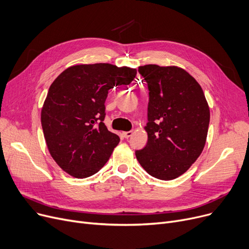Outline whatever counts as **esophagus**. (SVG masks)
<instances>
[{"label":"esophagus","instance_id":"1","mask_svg":"<svg viewBox=\"0 0 249 249\" xmlns=\"http://www.w3.org/2000/svg\"><path fill=\"white\" fill-rule=\"evenodd\" d=\"M122 135H123V137H125V138H129L130 136L132 135V131H125V132H122Z\"/></svg>","mask_w":249,"mask_h":249}]
</instances>
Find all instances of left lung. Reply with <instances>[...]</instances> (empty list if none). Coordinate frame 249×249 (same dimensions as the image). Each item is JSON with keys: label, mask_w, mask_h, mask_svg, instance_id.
Returning <instances> with one entry per match:
<instances>
[{"label": "left lung", "mask_w": 249, "mask_h": 249, "mask_svg": "<svg viewBox=\"0 0 249 249\" xmlns=\"http://www.w3.org/2000/svg\"><path fill=\"white\" fill-rule=\"evenodd\" d=\"M149 90L144 148L135 151L152 177L169 180L185 174L202 153L210 122L204 91L178 67L146 64L138 68Z\"/></svg>", "instance_id": "8db88e82"}]
</instances>
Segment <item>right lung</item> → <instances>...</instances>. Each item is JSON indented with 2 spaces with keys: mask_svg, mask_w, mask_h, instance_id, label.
Wrapping results in <instances>:
<instances>
[{
  "mask_svg": "<svg viewBox=\"0 0 249 249\" xmlns=\"http://www.w3.org/2000/svg\"><path fill=\"white\" fill-rule=\"evenodd\" d=\"M136 73L109 63L78 64L51 84L41 125L49 153L65 173L85 178L108 161L120 138L104 124L105 101L110 89L129 85Z\"/></svg>",
  "mask_w": 249,
  "mask_h": 249,
  "instance_id": "right-lung-1",
  "label": "right lung"
}]
</instances>
